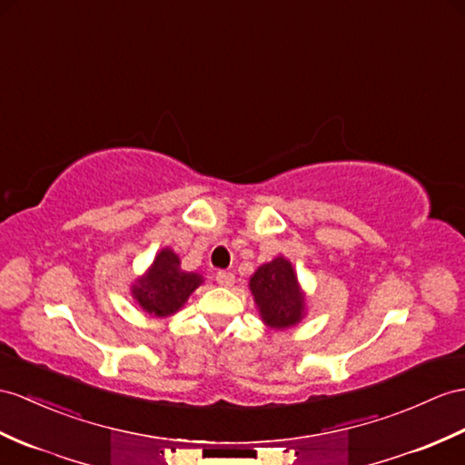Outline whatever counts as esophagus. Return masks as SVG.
<instances>
[{"instance_id": "obj_1", "label": "esophagus", "mask_w": 465, "mask_h": 465, "mask_svg": "<svg viewBox=\"0 0 465 465\" xmlns=\"http://www.w3.org/2000/svg\"><path fill=\"white\" fill-rule=\"evenodd\" d=\"M217 284H221L224 288L232 286L234 284V274H232V272H226V270L217 272Z\"/></svg>"}]
</instances>
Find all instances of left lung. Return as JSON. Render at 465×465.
<instances>
[{"instance_id": "obj_1", "label": "left lung", "mask_w": 465, "mask_h": 465, "mask_svg": "<svg viewBox=\"0 0 465 465\" xmlns=\"http://www.w3.org/2000/svg\"><path fill=\"white\" fill-rule=\"evenodd\" d=\"M251 292L262 322L272 330H288L305 315V293L290 260L278 256L251 276Z\"/></svg>"}]
</instances>
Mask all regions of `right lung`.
<instances>
[{
    "label": "right lung",
    "instance_id": "add662e5",
    "mask_svg": "<svg viewBox=\"0 0 465 465\" xmlns=\"http://www.w3.org/2000/svg\"><path fill=\"white\" fill-rule=\"evenodd\" d=\"M203 284L197 272L181 270L172 248H162L143 276L132 284V298L153 318H167L183 308L187 298Z\"/></svg>",
    "mask_w": 465,
    "mask_h": 465
}]
</instances>
